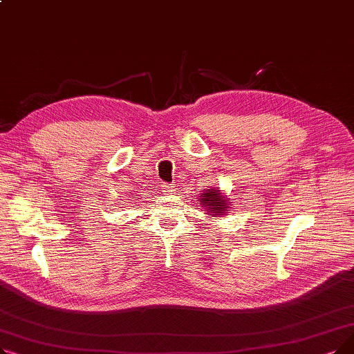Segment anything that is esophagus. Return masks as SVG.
I'll use <instances>...</instances> for the list:
<instances>
[{
    "mask_svg": "<svg viewBox=\"0 0 354 354\" xmlns=\"http://www.w3.org/2000/svg\"><path fill=\"white\" fill-rule=\"evenodd\" d=\"M162 192H165L166 195H169V194H174V192H175V188L171 187V185H163V187H162Z\"/></svg>",
    "mask_w": 354,
    "mask_h": 354,
    "instance_id": "obj_1",
    "label": "esophagus"
}]
</instances>
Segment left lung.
<instances>
[{"instance_id": "1", "label": "left lung", "mask_w": 354, "mask_h": 354, "mask_svg": "<svg viewBox=\"0 0 354 354\" xmlns=\"http://www.w3.org/2000/svg\"><path fill=\"white\" fill-rule=\"evenodd\" d=\"M199 199L202 207L212 216L225 215V212L230 211V199L222 195L219 189H205Z\"/></svg>"}]
</instances>
